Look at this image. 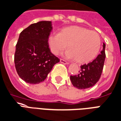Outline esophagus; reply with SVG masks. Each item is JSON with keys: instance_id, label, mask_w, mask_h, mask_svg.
Returning a JSON list of instances; mask_svg holds the SVG:
<instances>
[{"instance_id": "34e87169", "label": "esophagus", "mask_w": 121, "mask_h": 121, "mask_svg": "<svg viewBox=\"0 0 121 121\" xmlns=\"http://www.w3.org/2000/svg\"><path fill=\"white\" fill-rule=\"evenodd\" d=\"M60 62L61 63H62V64H69L68 62L66 61V60H63V59L60 60Z\"/></svg>"}]
</instances>
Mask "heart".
Instances as JSON below:
<instances>
[{
    "label": "heart",
    "mask_w": 121,
    "mask_h": 121,
    "mask_svg": "<svg viewBox=\"0 0 121 121\" xmlns=\"http://www.w3.org/2000/svg\"><path fill=\"white\" fill-rule=\"evenodd\" d=\"M52 53L59 55L68 47L65 57L84 63L93 60L101 48V38L94 31L84 27L71 26L64 28L60 33H51L48 38Z\"/></svg>",
    "instance_id": "obj_1"
}]
</instances>
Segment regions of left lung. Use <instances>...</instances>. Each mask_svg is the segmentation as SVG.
Here are the masks:
<instances>
[{
    "instance_id": "1",
    "label": "left lung",
    "mask_w": 121,
    "mask_h": 121,
    "mask_svg": "<svg viewBox=\"0 0 121 121\" xmlns=\"http://www.w3.org/2000/svg\"><path fill=\"white\" fill-rule=\"evenodd\" d=\"M105 47L103 43V50L97 57L88 64L81 65L78 74L70 76L73 85L78 89H85L91 87L100 78L102 73L105 57Z\"/></svg>"
}]
</instances>
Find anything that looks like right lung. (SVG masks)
Returning <instances> with one entry per match:
<instances>
[{
  "mask_svg": "<svg viewBox=\"0 0 121 121\" xmlns=\"http://www.w3.org/2000/svg\"><path fill=\"white\" fill-rule=\"evenodd\" d=\"M52 30L50 21L33 23L20 34L14 64L19 77L27 83L38 84L47 78L59 58L49 48L48 38Z\"/></svg>",
  "mask_w": 121,
  "mask_h": 121,
  "instance_id": "right-lung-1",
  "label": "right lung"
}]
</instances>
